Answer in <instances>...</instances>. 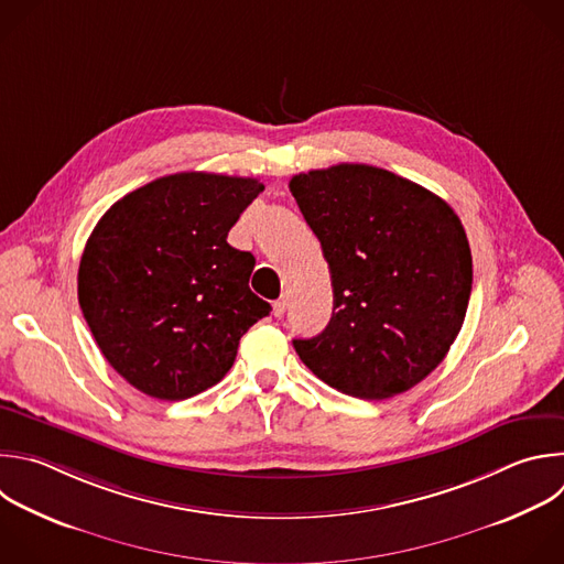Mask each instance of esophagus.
Listing matches in <instances>:
<instances>
[{
	"instance_id": "34e87169",
	"label": "esophagus",
	"mask_w": 564,
	"mask_h": 564,
	"mask_svg": "<svg viewBox=\"0 0 564 564\" xmlns=\"http://www.w3.org/2000/svg\"><path fill=\"white\" fill-rule=\"evenodd\" d=\"M285 307H288V296H281V299H276V301H274V305H272V312H274V316H283V314H285Z\"/></svg>"
}]
</instances>
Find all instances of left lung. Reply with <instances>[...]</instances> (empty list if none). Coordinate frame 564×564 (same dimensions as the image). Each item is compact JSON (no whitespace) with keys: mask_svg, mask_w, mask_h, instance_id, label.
I'll use <instances>...</instances> for the list:
<instances>
[{"mask_svg":"<svg viewBox=\"0 0 564 564\" xmlns=\"http://www.w3.org/2000/svg\"><path fill=\"white\" fill-rule=\"evenodd\" d=\"M290 191L329 265L327 327L294 338L329 388L367 401L412 390L456 340L471 294L458 215L423 185L365 163L292 176Z\"/></svg>","mask_w":564,"mask_h":564,"instance_id":"1","label":"left lung"}]
</instances>
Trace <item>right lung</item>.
Here are the masks:
<instances>
[{"label":"right lung","instance_id":"obj_1","mask_svg":"<svg viewBox=\"0 0 564 564\" xmlns=\"http://www.w3.org/2000/svg\"><path fill=\"white\" fill-rule=\"evenodd\" d=\"M250 176L176 172L119 199L79 263L84 318L117 373L159 401L191 399L232 367L270 303L248 281L254 257L228 243L259 197Z\"/></svg>","mask_w":564,"mask_h":564}]
</instances>
